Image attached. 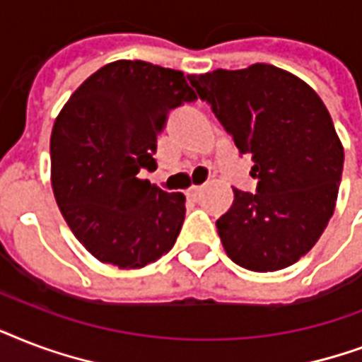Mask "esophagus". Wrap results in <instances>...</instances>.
<instances>
[{
    "instance_id": "1",
    "label": "esophagus",
    "mask_w": 362,
    "mask_h": 362,
    "mask_svg": "<svg viewBox=\"0 0 362 362\" xmlns=\"http://www.w3.org/2000/svg\"><path fill=\"white\" fill-rule=\"evenodd\" d=\"M202 194V187H190L189 192H187V198L189 200H198Z\"/></svg>"
}]
</instances>
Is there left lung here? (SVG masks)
<instances>
[{
  "label": "left lung",
  "instance_id": "8db88e82",
  "mask_svg": "<svg viewBox=\"0 0 362 362\" xmlns=\"http://www.w3.org/2000/svg\"><path fill=\"white\" fill-rule=\"evenodd\" d=\"M200 100L253 160L257 192L234 189L215 225L226 255L253 272L295 264L334 213L344 147L312 86L270 64L189 75Z\"/></svg>",
  "mask_w": 362,
  "mask_h": 362
}]
</instances>
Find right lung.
Wrapping results in <instances>:
<instances>
[{
  "label": "right lung",
  "mask_w": 362,
  "mask_h": 362,
  "mask_svg": "<svg viewBox=\"0 0 362 362\" xmlns=\"http://www.w3.org/2000/svg\"><path fill=\"white\" fill-rule=\"evenodd\" d=\"M194 100L183 71L117 60L92 74L56 117L52 190L67 226L100 262L143 268L173 247L185 196L137 175L156 168L170 111Z\"/></svg>",
  "instance_id": "add662e5"
}]
</instances>
